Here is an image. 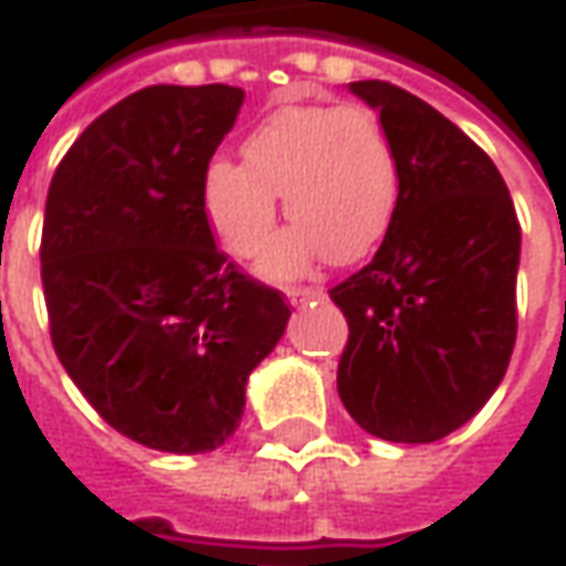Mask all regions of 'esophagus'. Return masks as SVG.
Masks as SVG:
<instances>
[{"mask_svg": "<svg viewBox=\"0 0 566 566\" xmlns=\"http://www.w3.org/2000/svg\"><path fill=\"white\" fill-rule=\"evenodd\" d=\"M286 295H290V302H293V305H308V302L321 298L324 290H317V286H290Z\"/></svg>", "mask_w": 566, "mask_h": 566, "instance_id": "esophagus-1", "label": "esophagus"}]
</instances>
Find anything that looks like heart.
I'll return each mask as SVG.
<instances>
[{"label": "heart", "mask_w": 566, "mask_h": 566, "mask_svg": "<svg viewBox=\"0 0 566 566\" xmlns=\"http://www.w3.org/2000/svg\"><path fill=\"white\" fill-rule=\"evenodd\" d=\"M400 195L390 142L361 106H283L242 144V166L213 164L205 213L235 258L264 249L276 198L295 227L264 251L261 271L293 276L324 251L353 264L378 249Z\"/></svg>", "instance_id": "1"}]
</instances>
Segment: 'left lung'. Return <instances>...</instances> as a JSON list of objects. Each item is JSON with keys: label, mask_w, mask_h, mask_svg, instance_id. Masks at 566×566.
Segmentation results:
<instances>
[{"label": "left lung", "mask_w": 566, "mask_h": 566, "mask_svg": "<svg viewBox=\"0 0 566 566\" xmlns=\"http://www.w3.org/2000/svg\"><path fill=\"white\" fill-rule=\"evenodd\" d=\"M349 91L380 113L400 195L371 264L331 290L349 324L339 400L375 438L431 444L507 371L520 220L489 154L434 106L387 81Z\"/></svg>", "instance_id": "left-lung-1"}]
</instances>
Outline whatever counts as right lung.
I'll list each match as a JSON object with an SVG mask.
<instances>
[{"label":"right lung","mask_w":566,"mask_h":566,"mask_svg":"<svg viewBox=\"0 0 566 566\" xmlns=\"http://www.w3.org/2000/svg\"><path fill=\"white\" fill-rule=\"evenodd\" d=\"M245 94L154 84L106 109L55 169L40 276L69 378L119 434L207 453L242 422L245 384L290 305L217 249L213 150Z\"/></svg>","instance_id":"1"}]
</instances>
